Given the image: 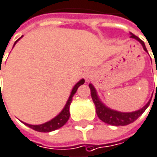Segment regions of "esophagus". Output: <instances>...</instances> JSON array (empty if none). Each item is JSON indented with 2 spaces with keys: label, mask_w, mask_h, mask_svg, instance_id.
I'll return each mask as SVG.
<instances>
[{
  "label": "esophagus",
  "mask_w": 157,
  "mask_h": 157,
  "mask_svg": "<svg viewBox=\"0 0 157 157\" xmlns=\"http://www.w3.org/2000/svg\"><path fill=\"white\" fill-rule=\"evenodd\" d=\"M92 75H93V71H91L90 69L85 70L84 73H83V76H84V78L86 79V80L91 78L92 77Z\"/></svg>",
  "instance_id": "obj_1"
}]
</instances>
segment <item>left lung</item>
<instances>
[{"label":"left lung","mask_w":157,"mask_h":157,"mask_svg":"<svg viewBox=\"0 0 157 157\" xmlns=\"http://www.w3.org/2000/svg\"><path fill=\"white\" fill-rule=\"evenodd\" d=\"M130 35H131L130 37L136 39L142 45L144 50L146 52H147V48L145 46V43L139 37H137L132 33H130ZM89 87L91 89L92 99L95 104L97 116L99 117V119L101 121H102L107 124H109V125H112V126H126V125H128V124L134 122L147 109V107L149 106L150 101H151V100H149V101L144 107L138 110H136L133 112H121V111H117V110H114V109H111L109 108L106 107L99 99L97 93H96V90L92 83L89 84Z\"/></svg>","instance_id":"8db88e82"}]
</instances>
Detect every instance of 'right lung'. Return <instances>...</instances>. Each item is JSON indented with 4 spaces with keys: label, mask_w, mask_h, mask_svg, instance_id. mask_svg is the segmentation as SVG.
<instances>
[{
    "label": "right lung",
    "mask_w": 157,
    "mask_h": 157,
    "mask_svg": "<svg viewBox=\"0 0 157 157\" xmlns=\"http://www.w3.org/2000/svg\"><path fill=\"white\" fill-rule=\"evenodd\" d=\"M20 39V38H19ZM18 39V40H19ZM17 40V41H18ZM17 41L15 42V44L17 43ZM14 44V45H15ZM0 73H1V66H0ZM84 83V80L82 79L80 80L74 86L72 92H71V94L69 96V99L65 104V106L63 109V110L56 116L55 117L53 120L48 121L44 124H41V125H30V124H27V123H24L25 125H27L28 127L31 128L32 129L36 130V131H38V132H50V131H54L61 127H63L64 124L67 122V121L69 120V117H70V111H69V108H70V104L72 102V100H73V96L75 95V93H76L77 89L80 85L83 84Z\"/></svg>",
    "instance_id": "right-lung-1"
}]
</instances>
